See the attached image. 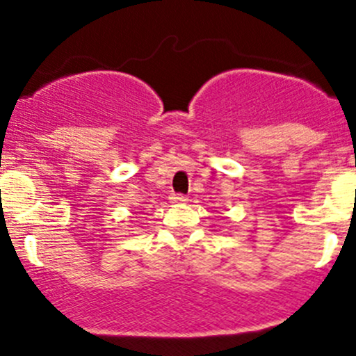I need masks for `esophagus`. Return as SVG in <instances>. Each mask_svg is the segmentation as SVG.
Instances as JSON below:
<instances>
[{
	"label": "esophagus",
	"instance_id": "1",
	"mask_svg": "<svg viewBox=\"0 0 356 356\" xmlns=\"http://www.w3.org/2000/svg\"><path fill=\"white\" fill-rule=\"evenodd\" d=\"M170 200H172V203H186V201H188V198L182 195H172Z\"/></svg>",
	"mask_w": 356,
	"mask_h": 356
}]
</instances>
